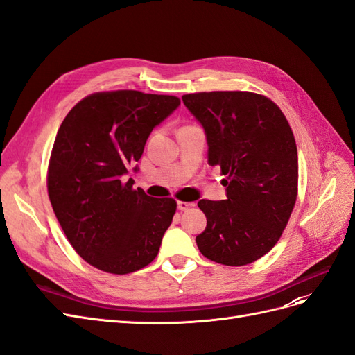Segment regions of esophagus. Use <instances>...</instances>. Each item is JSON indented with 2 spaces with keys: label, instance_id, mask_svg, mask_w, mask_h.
<instances>
[{
  "label": "esophagus",
  "instance_id": "esophagus-1",
  "mask_svg": "<svg viewBox=\"0 0 355 355\" xmlns=\"http://www.w3.org/2000/svg\"><path fill=\"white\" fill-rule=\"evenodd\" d=\"M177 207L180 211H187L190 208L195 207V202H184V200H178L177 202Z\"/></svg>",
  "mask_w": 355,
  "mask_h": 355
}]
</instances>
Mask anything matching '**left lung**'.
Wrapping results in <instances>:
<instances>
[{
  "mask_svg": "<svg viewBox=\"0 0 355 355\" xmlns=\"http://www.w3.org/2000/svg\"><path fill=\"white\" fill-rule=\"evenodd\" d=\"M183 103L205 129L208 162L220 166L227 196L198 202L207 217L198 248L220 265H248L275 247L295 208V135L265 95L216 90L183 95Z\"/></svg>",
  "mask_w": 355,
  "mask_h": 355,
  "instance_id": "8db88e82",
  "label": "left lung"
}]
</instances>
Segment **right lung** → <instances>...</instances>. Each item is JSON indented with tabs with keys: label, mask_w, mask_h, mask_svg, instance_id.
Returning a JSON list of instances; mask_svg holds the SVG:
<instances>
[{
	"label": "right lung",
	"mask_w": 355,
	"mask_h": 355,
	"mask_svg": "<svg viewBox=\"0 0 355 355\" xmlns=\"http://www.w3.org/2000/svg\"><path fill=\"white\" fill-rule=\"evenodd\" d=\"M180 103L139 90L96 92L60 125L47 168L49 199L69 244L94 268L125 275L156 259L177 202L132 189L125 174Z\"/></svg>",
	"instance_id": "right-lung-1"
}]
</instances>
